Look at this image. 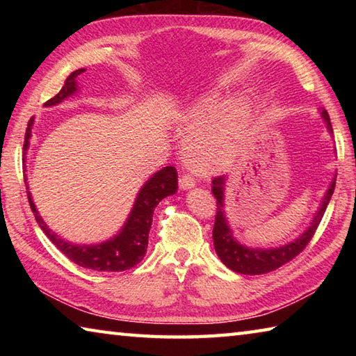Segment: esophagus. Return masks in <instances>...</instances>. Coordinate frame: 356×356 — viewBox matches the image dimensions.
I'll list each match as a JSON object with an SVG mask.
<instances>
[{
    "label": "esophagus",
    "instance_id": "34e87169",
    "mask_svg": "<svg viewBox=\"0 0 356 356\" xmlns=\"http://www.w3.org/2000/svg\"><path fill=\"white\" fill-rule=\"evenodd\" d=\"M195 184H196V180H195V177L191 176L190 172H185V174H182V176H180V179H179V185H180V188H184V190H186V188H191V186H195Z\"/></svg>",
    "mask_w": 356,
    "mask_h": 356
}]
</instances>
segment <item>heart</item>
Returning a JSON list of instances; mask_svg holds the SVG:
<instances>
[{"label":"heart","mask_w":356,"mask_h":356,"mask_svg":"<svg viewBox=\"0 0 356 356\" xmlns=\"http://www.w3.org/2000/svg\"><path fill=\"white\" fill-rule=\"evenodd\" d=\"M200 124V120H195ZM190 159L197 170L210 171L221 163V141L218 135L202 134L190 143Z\"/></svg>","instance_id":"b5f03b06"}]
</instances>
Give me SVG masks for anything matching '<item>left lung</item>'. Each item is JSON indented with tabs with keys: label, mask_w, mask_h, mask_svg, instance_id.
Wrapping results in <instances>:
<instances>
[{
	"label": "left lung",
	"mask_w": 356,
	"mask_h": 356,
	"mask_svg": "<svg viewBox=\"0 0 356 356\" xmlns=\"http://www.w3.org/2000/svg\"><path fill=\"white\" fill-rule=\"evenodd\" d=\"M322 118L327 120L328 130L333 131L327 110L322 111ZM212 184L213 196L216 197V215L213 225V245L216 254H218L222 264L231 268L232 272L242 275H264L273 272V270L282 267L284 264L291 262L292 259L297 257L300 252L308 246L311 238L314 237L318 225H321L325 210H327V206L331 200V195H333L336 186V177L333 179V182H331L327 195L323 197L322 206L318 209L316 218L312 220L308 231H306L300 238L293 240L292 243L275 250H250L234 240L232 232L229 231L227 221L225 218V210H222V190H225L222 185H225V177H215L212 180Z\"/></svg>",
	"instance_id": "obj_1"
}]
</instances>
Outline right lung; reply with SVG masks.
Returning <instances> with one entry per match:
<instances>
[{
    "mask_svg": "<svg viewBox=\"0 0 356 356\" xmlns=\"http://www.w3.org/2000/svg\"><path fill=\"white\" fill-rule=\"evenodd\" d=\"M84 72V69H78L65 78L64 86L61 88L55 97L47 100L45 105H56L63 102L65 97L74 94L76 91V76ZM31 127H33V118L28 120V127L25 134V143H23V149H28L29 138H31ZM26 184V179H25ZM177 190V171L174 166H166L163 170L155 172L154 177H150L146 185L143 186L140 195L136 197V202L131 213L129 216L127 222L122 231H120L116 237L108 240L105 243L100 245H72L65 242L61 237H58L55 232H51L48 226L42 221L40 215L35 210L34 202L31 200V193L28 191V201L31 206L33 213L35 216V221L39 222L42 231L45 236L51 240V243L67 256L72 262H75L84 268L97 270V272H124L135 267L136 264L143 261L144 254L147 251V238L150 225H152V215L154 210L163 197L174 195Z\"/></svg>",
    "mask_w": 356,
    "mask_h": 356,
    "instance_id": "obj_1",
    "label": "right lung"
}]
</instances>
